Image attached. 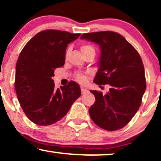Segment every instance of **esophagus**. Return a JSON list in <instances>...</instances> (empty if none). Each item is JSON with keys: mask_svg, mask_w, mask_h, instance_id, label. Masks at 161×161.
Here are the masks:
<instances>
[{"mask_svg": "<svg viewBox=\"0 0 161 161\" xmlns=\"http://www.w3.org/2000/svg\"><path fill=\"white\" fill-rule=\"evenodd\" d=\"M87 91H88V90H87L86 88H84V87H81V92H82V94L86 93Z\"/></svg>", "mask_w": 161, "mask_h": 161, "instance_id": "esophagus-1", "label": "esophagus"}]
</instances>
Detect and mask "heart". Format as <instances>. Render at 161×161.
<instances>
[{
  "instance_id": "heart-1",
  "label": "heart",
  "mask_w": 161,
  "mask_h": 161,
  "mask_svg": "<svg viewBox=\"0 0 161 161\" xmlns=\"http://www.w3.org/2000/svg\"><path fill=\"white\" fill-rule=\"evenodd\" d=\"M90 49H94L91 45H82V46H81V50H82V52H85V51H88V50H90ZM75 79H76V80L79 81V82L84 83L86 80V76L84 73H77V74H75Z\"/></svg>"
}]
</instances>
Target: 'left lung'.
Here are the masks:
<instances>
[{"mask_svg":"<svg viewBox=\"0 0 161 161\" xmlns=\"http://www.w3.org/2000/svg\"><path fill=\"white\" fill-rule=\"evenodd\" d=\"M81 38L99 45V69L94 82L110 86L106 95L95 90L90 91L96 100L88 110L90 116L96 125L105 130L123 128L141 106L146 89L141 57L133 46L117 32L85 33Z\"/></svg>","mask_w":161,"mask_h":161,"instance_id":"1","label":"left lung"}]
</instances>
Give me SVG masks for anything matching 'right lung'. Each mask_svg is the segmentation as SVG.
I'll return each mask as SVG.
<instances>
[{"label":"right lung","instance_id":"1","mask_svg":"<svg viewBox=\"0 0 161 161\" xmlns=\"http://www.w3.org/2000/svg\"><path fill=\"white\" fill-rule=\"evenodd\" d=\"M80 34L47 29L25 45L16 62L15 89L20 106L32 123L49 125L61 119L81 95L78 83L55 88L51 77L65 63L67 45Z\"/></svg>","mask_w":161,"mask_h":161}]
</instances>
